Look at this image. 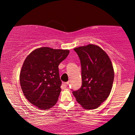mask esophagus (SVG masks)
Wrapping results in <instances>:
<instances>
[{"label":"esophagus","mask_w":135,"mask_h":135,"mask_svg":"<svg viewBox=\"0 0 135 135\" xmlns=\"http://www.w3.org/2000/svg\"><path fill=\"white\" fill-rule=\"evenodd\" d=\"M68 85H69V82H66V83H64L63 84V86L64 88H67Z\"/></svg>","instance_id":"1"}]
</instances>
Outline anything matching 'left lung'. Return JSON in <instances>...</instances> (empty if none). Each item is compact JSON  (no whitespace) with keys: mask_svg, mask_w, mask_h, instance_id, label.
I'll list each match as a JSON object with an SVG mask.
<instances>
[{"mask_svg":"<svg viewBox=\"0 0 135 135\" xmlns=\"http://www.w3.org/2000/svg\"><path fill=\"white\" fill-rule=\"evenodd\" d=\"M81 67L82 85L72 94L83 108H98L110 95L114 80V70L110 58L100 47L93 44L74 49Z\"/></svg>","mask_w":135,"mask_h":135,"instance_id":"obj_1","label":"left lung"}]
</instances>
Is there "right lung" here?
<instances>
[{"instance_id": "right-lung-1", "label": "right lung", "mask_w": 135, "mask_h": 135, "mask_svg": "<svg viewBox=\"0 0 135 135\" xmlns=\"http://www.w3.org/2000/svg\"><path fill=\"white\" fill-rule=\"evenodd\" d=\"M69 50L41 47L25 60L20 73L21 89L26 99L41 110L55 105L61 92L58 66Z\"/></svg>"}]
</instances>
